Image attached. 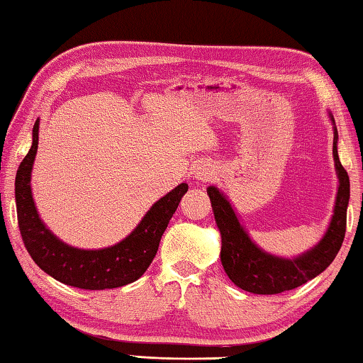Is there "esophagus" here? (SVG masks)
I'll use <instances>...</instances> for the list:
<instances>
[{
    "mask_svg": "<svg viewBox=\"0 0 363 363\" xmlns=\"http://www.w3.org/2000/svg\"><path fill=\"white\" fill-rule=\"evenodd\" d=\"M215 174V172H213V169L210 168V166H197V168H195V171H194V176L197 177V179H203V181H208L210 177Z\"/></svg>",
    "mask_w": 363,
    "mask_h": 363,
    "instance_id": "34e87169",
    "label": "esophagus"
}]
</instances>
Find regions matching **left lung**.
<instances>
[{
	"label": "left lung",
	"instance_id": "1",
	"mask_svg": "<svg viewBox=\"0 0 363 363\" xmlns=\"http://www.w3.org/2000/svg\"><path fill=\"white\" fill-rule=\"evenodd\" d=\"M333 124V158L337 176V192L333 216L323 238L312 249L294 258L272 255L260 249L240 224L238 213L226 195L215 186L206 189L216 226L221 234V263L229 279L252 294H279L306 284L323 273L335 260L346 234L350 184L347 171L337 157V129Z\"/></svg>",
	"mask_w": 363,
	"mask_h": 363
}]
</instances>
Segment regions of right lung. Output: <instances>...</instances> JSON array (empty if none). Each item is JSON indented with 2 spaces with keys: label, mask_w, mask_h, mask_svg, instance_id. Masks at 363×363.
I'll return each instance as SVG.
<instances>
[{
  "label": "right lung",
  "mask_w": 363,
  "mask_h": 363,
  "mask_svg": "<svg viewBox=\"0 0 363 363\" xmlns=\"http://www.w3.org/2000/svg\"><path fill=\"white\" fill-rule=\"evenodd\" d=\"M38 125L32 130V147L16 174V208L22 240L32 260L56 281L79 289H113L134 283L157 255L161 235L179 205L187 184H179L152 205L134 231L105 249H77L50 231L32 197V168L38 150Z\"/></svg>",
  "instance_id": "right-lung-1"
}]
</instances>
